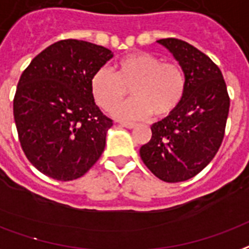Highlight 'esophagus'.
<instances>
[{
    "mask_svg": "<svg viewBox=\"0 0 249 249\" xmlns=\"http://www.w3.org/2000/svg\"><path fill=\"white\" fill-rule=\"evenodd\" d=\"M120 125L124 126V128H128V129H133V128H136V124H133V123H120Z\"/></svg>",
    "mask_w": 249,
    "mask_h": 249,
    "instance_id": "1",
    "label": "esophagus"
}]
</instances>
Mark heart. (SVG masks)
<instances>
[{"label": "heart", "mask_w": 249, "mask_h": 249, "mask_svg": "<svg viewBox=\"0 0 249 249\" xmlns=\"http://www.w3.org/2000/svg\"><path fill=\"white\" fill-rule=\"evenodd\" d=\"M131 88L133 99L118 104ZM93 100L101 109L112 112L119 120H142L150 113L167 117L179 107L186 91L182 68L176 63L162 62L156 55L136 51L120 58L115 73L101 67L89 83Z\"/></svg>", "instance_id": "obj_1"}]
</instances>
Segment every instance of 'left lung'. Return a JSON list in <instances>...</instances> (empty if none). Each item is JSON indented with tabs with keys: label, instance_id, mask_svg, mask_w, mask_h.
Segmentation results:
<instances>
[{
	"label": "left lung",
	"instance_id": "8db88e82",
	"mask_svg": "<svg viewBox=\"0 0 249 249\" xmlns=\"http://www.w3.org/2000/svg\"><path fill=\"white\" fill-rule=\"evenodd\" d=\"M185 73L186 91L170 116L153 124L152 139L140 149L142 162L165 182L190 179L209 165L220 148L230 110L222 71L187 42L157 40Z\"/></svg>",
	"mask_w": 249,
	"mask_h": 249
}]
</instances>
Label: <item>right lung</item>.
I'll use <instances>...</instances> for the list:
<instances>
[{
  "mask_svg": "<svg viewBox=\"0 0 249 249\" xmlns=\"http://www.w3.org/2000/svg\"><path fill=\"white\" fill-rule=\"evenodd\" d=\"M112 58L103 46L59 40L22 72L13 101L14 121L27 160L45 176L80 178L104 152L112 120L95 104L89 83Z\"/></svg>",
  "mask_w": 249,
  "mask_h": 249,
  "instance_id": "1",
  "label": "right lung"
}]
</instances>
